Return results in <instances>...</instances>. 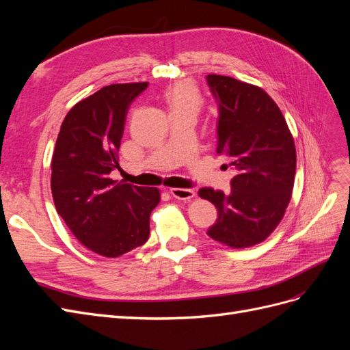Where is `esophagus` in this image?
Wrapping results in <instances>:
<instances>
[{"label":"esophagus","instance_id":"1","mask_svg":"<svg viewBox=\"0 0 350 350\" xmlns=\"http://www.w3.org/2000/svg\"><path fill=\"white\" fill-rule=\"evenodd\" d=\"M169 193H171V196L174 197V198H176V200H191L194 196H196V193L193 191V189H189V188H171L169 189Z\"/></svg>","mask_w":350,"mask_h":350}]
</instances>
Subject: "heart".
Listing matches in <instances>:
<instances>
[{
	"mask_svg": "<svg viewBox=\"0 0 350 350\" xmlns=\"http://www.w3.org/2000/svg\"><path fill=\"white\" fill-rule=\"evenodd\" d=\"M166 100L171 107V111H198L201 107V94L198 89L189 81L175 83L166 92Z\"/></svg>",
	"mask_w": 350,
	"mask_h": 350,
	"instance_id": "b5f03b06",
	"label": "heart"
}]
</instances>
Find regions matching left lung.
I'll use <instances>...</instances> for the list:
<instances>
[{"label": "left lung", "instance_id": "8db88e82", "mask_svg": "<svg viewBox=\"0 0 350 350\" xmlns=\"http://www.w3.org/2000/svg\"><path fill=\"white\" fill-rule=\"evenodd\" d=\"M219 103L217 154L235 169L230 193L201 188L198 196L217 208L207 235L230 248L262 242L288 207L296 171L293 137L279 107L261 88L208 74Z\"/></svg>", "mask_w": 350, "mask_h": 350}]
</instances>
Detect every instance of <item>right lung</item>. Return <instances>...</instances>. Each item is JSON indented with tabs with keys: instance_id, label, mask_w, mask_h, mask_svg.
<instances>
[{
	"instance_id": "obj_1",
	"label": "right lung",
	"mask_w": 350,
	"mask_h": 350,
	"mask_svg": "<svg viewBox=\"0 0 350 350\" xmlns=\"http://www.w3.org/2000/svg\"><path fill=\"white\" fill-rule=\"evenodd\" d=\"M149 83L105 86L80 100L62 121L52 154L51 189L58 215L84 247L115 258L149 239L153 187L113 181L126 112Z\"/></svg>"
}]
</instances>
